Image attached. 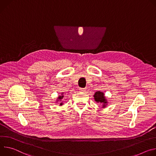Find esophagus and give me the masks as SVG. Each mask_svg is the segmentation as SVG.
I'll list each match as a JSON object with an SVG mask.
<instances>
[{
	"label": "esophagus",
	"mask_w": 156,
	"mask_h": 156,
	"mask_svg": "<svg viewBox=\"0 0 156 156\" xmlns=\"http://www.w3.org/2000/svg\"><path fill=\"white\" fill-rule=\"evenodd\" d=\"M85 89H83V88H80V89H79V92H82V93H83V92H85Z\"/></svg>",
	"instance_id": "obj_1"
}]
</instances>
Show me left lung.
I'll return each instance as SVG.
<instances>
[{"instance_id": "obj_1", "label": "left lung", "mask_w": 156, "mask_h": 156, "mask_svg": "<svg viewBox=\"0 0 156 156\" xmlns=\"http://www.w3.org/2000/svg\"><path fill=\"white\" fill-rule=\"evenodd\" d=\"M94 97L95 101H97V103H102L103 108H105L107 106L108 102L105 97L104 96V93H103L102 92H100V91L96 92L94 95Z\"/></svg>"}]
</instances>
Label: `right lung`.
<instances>
[{
    "mask_svg": "<svg viewBox=\"0 0 156 156\" xmlns=\"http://www.w3.org/2000/svg\"><path fill=\"white\" fill-rule=\"evenodd\" d=\"M64 97V96H63V93H62L61 94V96H59V97L58 98V100L57 101H59L60 100V101H61V99H62V98ZM62 104L63 103L61 102V103H60V105H62Z\"/></svg>",
    "mask_w": 156,
    "mask_h": 156,
    "instance_id": "obj_1",
    "label": "right lung"
}]
</instances>
